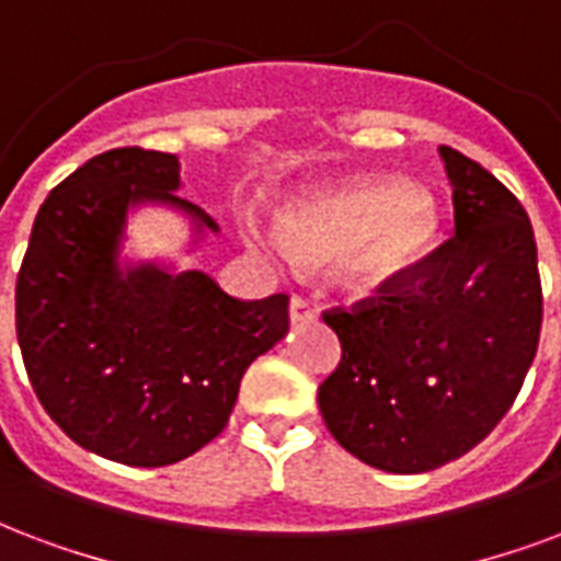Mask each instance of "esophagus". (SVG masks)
I'll return each mask as SVG.
<instances>
[{
    "instance_id": "1",
    "label": "esophagus",
    "mask_w": 561,
    "mask_h": 561,
    "mask_svg": "<svg viewBox=\"0 0 561 561\" xmlns=\"http://www.w3.org/2000/svg\"><path fill=\"white\" fill-rule=\"evenodd\" d=\"M316 319V310L310 307V301H305V298H293L289 301V322L293 325H301V322H313Z\"/></svg>"
}]
</instances>
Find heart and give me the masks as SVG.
Listing matches in <instances>:
<instances>
[{"instance_id":"heart-1","label":"heart","mask_w":561,"mask_h":561,"mask_svg":"<svg viewBox=\"0 0 561 561\" xmlns=\"http://www.w3.org/2000/svg\"><path fill=\"white\" fill-rule=\"evenodd\" d=\"M440 239V206L425 188L387 180L345 185L286 209L280 230L251 227V242L280 263H336L355 296L385 293L425 263Z\"/></svg>"}]
</instances>
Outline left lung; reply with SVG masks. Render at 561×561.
Returning a JSON list of instances; mask_svg holds the SVG:
<instances>
[{
  "mask_svg": "<svg viewBox=\"0 0 561 561\" xmlns=\"http://www.w3.org/2000/svg\"><path fill=\"white\" fill-rule=\"evenodd\" d=\"M456 239L390 296L334 310L343 360L319 387L328 432L385 473H428L470 453L505 416L541 334L529 216L485 168L437 147Z\"/></svg>",
  "mask_w": 561,
  "mask_h": 561,
  "instance_id": "1",
  "label": "left lung"
}]
</instances>
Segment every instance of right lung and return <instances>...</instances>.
Instances as JSON below:
<instances>
[{
	"mask_svg": "<svg viewBox=\"0 0 561 561\" xmlns=\"http://www.w3.org/2000/svg\"><path fill=\"white\" fill-rule=\"evenodd\" d=\"M180 188L174 153L88 159L37 209L16 275V340L41 405L117 465H174L221 435L245 369L289 331L286 296L239 301L201 268L124 251L145 206L185 218V254L218 236Z\"/></svg>",
	"mask_w": 561,
	"mask_h": 561,
	"instance_id": "add662e5",
	"label": "right lung"
}]
</instances>
